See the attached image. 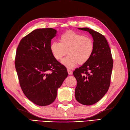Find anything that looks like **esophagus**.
Returning a JSON list of instances; mask_svg holds the SVG:
<instances>
[{
    "mask_svg": "<svg viewBox=\"0 0 130 130\" xmlns=\"http://www.w3.org/2000/svg\"><path fill=\"white\" fill-rule=\"evenodd\" d=\"M68 72L69 75H72V74H73V71L70 69H68Z\"/></svg>",
    "mask_w": 130,
    "mask_h": 130,
    "instance_id": "obj_1",
    "label": "esophagus"
}]
</instances>
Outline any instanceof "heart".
I'll return each instance as SVG.
<instances>
[{"instance_id":"heart-1","label":"heart","mask_w":130,"mask_h":130,"mask_svg":"<svg viewBox=\"0 0 130 130\" xmlns=\"http://www.w3.org/2000/svg\"><path fill=\"white\" fill-rule=\"evenodd\" d=\"M60 43L53 42L50 48L51 54L56 60L59 61L68 53L61 63L68 69H72L78 64L86 63L92 56L94 51V43L89 37L73 31H68L60 37Z\"/></svg>"}]
</instances>
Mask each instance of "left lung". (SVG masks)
Wrapping results in <instances>:
<instances>
[{
    "label": "left lung",
    "mask_w": 130,
    "mask_h": 130,
    "mask_svg": "<svg viewBox=\"0 0 130 130\" xmlns=\"http://www.w3.org/2000/svg\"><path fill=\"white\" fill-rule=\"evenodd\" d=\"M78 29L92 35L94 51L90 59L74 71L77 81L75 96L79 103L90 106L100 101L109 89L113 59L111 49L103 35L89 28Z\"/></svg>",
    "instance_id": "obj_1"
}]
</instances>
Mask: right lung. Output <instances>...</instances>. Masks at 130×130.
I'll return each instance as SVG.
<instances>
[{"label": "right lung", "mask_w": 130, "mask_h": 130, "mask_svg": "<svg viewBox=\"0 0 130 130\" xmlns=\"http://www.w3.org/2000/svg\"><path fill=\"white\" fill-rule=\"evenodd\" d=\"M56 29H36L23 37L17 49L15 67L19 84L29 100L48 106L68 76L67 68L55 59L50 46Z\"/></svg>", "instance_id": "1"}]
</instances>
